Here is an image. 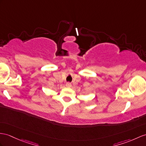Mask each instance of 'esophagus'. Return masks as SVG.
I'll return each mask as SVG.
<instances>
[{"label":"esophagus","instance_id":"esophagus-1","mask_svg":"<svg viewBox=\"0 0 146 146\" xmlns=\"http://www.w3.org/2000/svg\"><path fill=\"white\" fill-rule=\"evenodd\" d=\"M66 85L67 87H70L71 86H72V84H71V83H70V82H67Z\"/></svg>","mask_w":146,"mask_h":146}]
</instances>
